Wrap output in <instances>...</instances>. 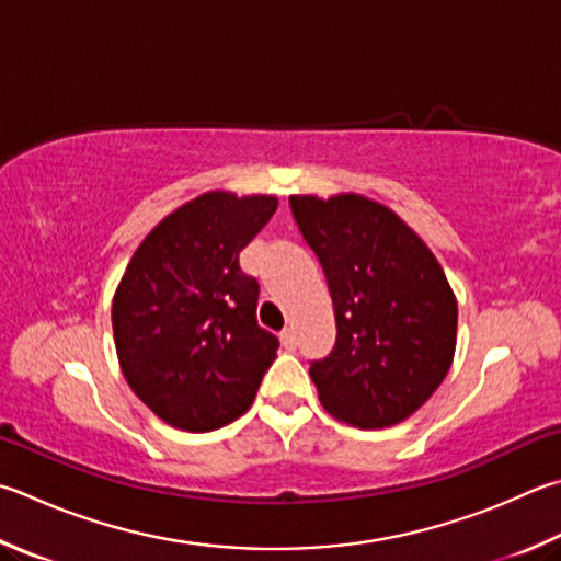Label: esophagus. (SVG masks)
<instances>
[{
	"mask_svg": "<svg viewBox=\"0 0 561 561\" xmlns=\"http://www.w3.org/2000/svg\"><path fill=\"white\" fill-rule=\"evenodd\" d=\"M279 339H282V345L287 351H294L297 348V331L291 329V325H287V329H284L282 333H279Z\"/></svg>",
	"mask_w": 561,
	"mask_h": 561,
	"instance_id": "esophagus-1",
	"label": "esophagus"
}]
</instances>
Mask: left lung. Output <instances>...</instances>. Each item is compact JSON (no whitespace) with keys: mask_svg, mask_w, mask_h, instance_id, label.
<instances>
[{"mask_svg":"<svg viewBox=\"0 0 561 561\" xmlns=\"http://www.w3.org/2000/svg\"><path fill=\"white\" fill-rule=\"evenodd\" d=\"M319 257L335 311V345L311 363L323 410L360 430L412 416L451 368L458 307L426 242L360 193L289 196Z\"/></svg>","mask_w":561,"mask_h":561,"instance_id":"1","label":"left lung"}]
</instances>
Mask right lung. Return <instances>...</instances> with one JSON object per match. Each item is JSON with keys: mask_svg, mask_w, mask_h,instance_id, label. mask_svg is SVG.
I'll return each mask as SVG.
<instances>
[{"mask_svg": "<svg viewBox=\"0 0 561 561\" xmlns=\"http://www.w3.org/2000/svg\"><path fill=\"white\" fill-rule=\"evenodd\" d=\"M277 196L208 191L141 240L112 299L122 375L161 422L213 432L250 410L279 341L257 325L260 284L240 250Z\"/></svg>", "mask_w": 561, "mask_h": 561, "instance_id": "right-lung-1", "label": "right lung"}]
</instances>
